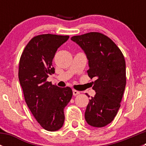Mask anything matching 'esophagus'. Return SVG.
Wrapping results in <instances>:
<instances>
[{
	"label": "esophagus",
	"instance_id": "1",
	"mask_svg": "<svg viewBox=\"0 0 146 146\" xmlns=\"http://www.w3.org/2000/svg\"><path fill=\"white\" fill-rule=\"evenodd\" d=\"M73 95H74V96H76V95H78V94H80V92H79V91L76 90H73Z\"/></svg>",
	"mask_w": 146,
	"mask_h": 146
}]
</instances>
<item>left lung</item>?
Returning <instances> with one entry per match:
<instances>
[{"label":"left lung","mask_w":146,"mask_h":146,"mask_svg":"<svg viewBox=\"0 0 146 146\" xmlns=\"http://www.w3.org/2000/svg\"><path fill=\"white\" fill-rule=\"evenodd\" d=\"M71 40L86 54L88 76L96 78L92 87L96 94L87 106L85 120L94 127H104L114 120L121 106L126 82L124 56L110 38L100 32L73 36Z\"/></svg>","instance_id":"left-lung-1"}]
</instances>
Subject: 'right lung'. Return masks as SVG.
I'll return each mask as SVG.
<instances>
[{
    "instance_id": "1",
    "label": "right lung",
    "mask_w": 146,
    "mask_h": 146,
    "mask_svg": "<svg viewBox=\"0 0 146 146\" xmlns=\"http://www.w3.org/2000/svg\"><path fill=\"white\" fill-rule=\"evenodd\" d=\"M68 38L51 34L34 36L20 59L18 77L25 100L38 123L49 131L63 126L64 110L73 96L69 87L61 88L47 81L55 72L52 61L56 52Z\"/></svg>"
}]
</instances>
